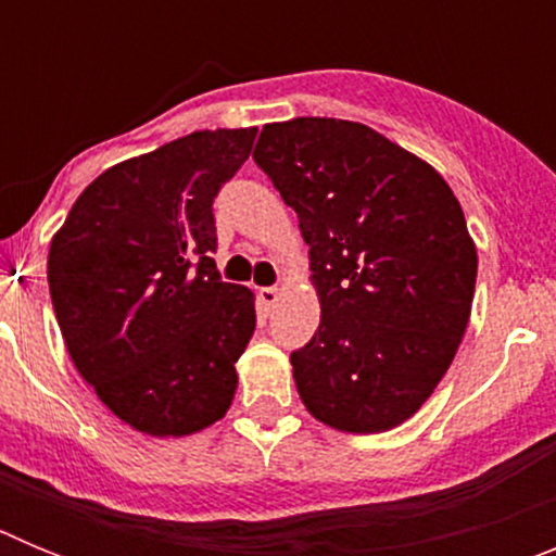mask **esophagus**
Returning a JSON list of instances; mask_svg holds the SVG:
<instances>
[{
  "label": "esophagus",
  "instance_id": "esophagus-1",
  "mask_svg": "<svg viewBox=\"0 0 556 556\" xmlns=\"http://www.w3.org/2000/svg\"><path fill=\"white\" fill-rule=\"evenodd\" d=\"M278 287H262L258 289V303H262V308L264 312H269V308L275 306V303H278Z\"/></svg>",
  "mask_w": 556,
  "mask_h": 556
}]
</instances>
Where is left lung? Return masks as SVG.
<instances>
[{
    "instance_id": "1",
    "label": "left lung",
    "mask_w": 556,
    "mask_h": 556,
    "mask_svg": "<svg viewBox=\"0 0 556 556\" xmlns=\"http://www.w3.org/2000/svg\"><path fill=\"white\" fill-rule=\"evenodd\" d=\"M308 244L320 328L289 356L301 401L353 434L395 429L451 367L476 244L443 175L372 127L298 116L253 152Z\"/></svg>"
}]
</instances>
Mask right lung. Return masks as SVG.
Returning a JSON list of instances; mask_svg holds the SVG:
<instances>
[{
  "label": "right lung",
  "instance_id": "right-lung-1",
  "mask_svg": "<svg viewBox=\"0 0 556 556\" xmlns=\"http://www.w3.org/2000/svg\"><path fill=\"white\" fill-rule=\"evenodd\" d=\"M255 127L198 130L88 184L49 244L66 351L113 415L150 437L217 424L255 331L253 292L219 281L214 198Z\"/></svg>",
  "mask_w": 556,
  "mask_h": 556
}]
</instances>
